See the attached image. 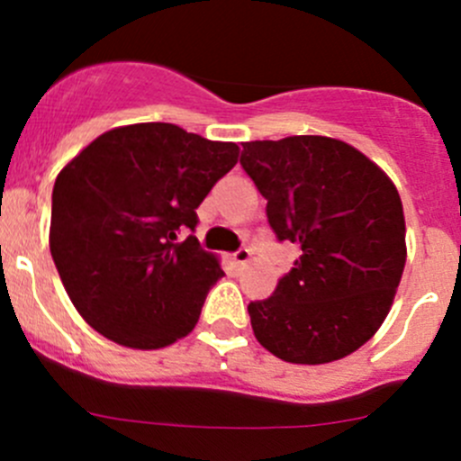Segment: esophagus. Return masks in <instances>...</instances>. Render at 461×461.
I'll return each instance as SVG.
<instances>
[{"label":"esophagus","instance_id":"1","mask_svg":"<svg viewBox=\"0 0 461 461\" xmlns=\"http://www.w3.org/2000/svg\"><path fill=\"white\" fill-rule=\"evenodd\" d=\"M249 257H252V252H249V249H239V252L231 257V260H234L236 265H245L249 260Z\"/></svg>","mask_w":461,"mask_h":461}]
</instances>
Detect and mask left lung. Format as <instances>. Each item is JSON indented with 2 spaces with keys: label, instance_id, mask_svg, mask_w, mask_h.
<instances>
[{
  "label": "left lung",
  "instance_id": "left-lung-1",
  "mask_svg": "<svg viewBox=\"0 0 461 461\" xmlns=\"http://www.w3.org/2000/svg\"><path fill=\"white\" fill-rule=\"evenodd\" d=\"M240 165L278 240L301 248L274 294L248 305L254 337L287 364L352 355L388 317L406 265L397 187L359 149L328 136L243 142Z\"/></svg>",
  "mask_w": 461,
  "mask_h": 461
}]
</instances>
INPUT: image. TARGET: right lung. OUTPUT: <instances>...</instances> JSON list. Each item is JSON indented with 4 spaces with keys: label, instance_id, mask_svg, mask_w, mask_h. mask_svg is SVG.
Segmentation results:
<instances>
[{
    "label": "right lung",
    "instance_id": "add662e5",
    "mask_svg": "<svg viewBox=\"0 0 461 461\" xmlns=\"http://www.w3.org/2000/svg\"><path fill=\"white\" fill-rule=\"evenodd\" d=\"M239 162V144L204 140L169 122L124 124L62 167L49 245L68 299L102 337L158 350L196 328L222 276L196 236V209Z\"/></svg>",
    "mask_w": 461,
    "mask_h": 461
}]
</instances>
